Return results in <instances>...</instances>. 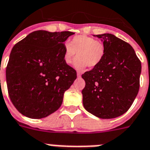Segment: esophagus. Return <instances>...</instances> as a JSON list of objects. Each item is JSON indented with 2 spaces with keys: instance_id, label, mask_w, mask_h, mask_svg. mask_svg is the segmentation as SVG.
Returning a JSON list of instances; mask_svg holds the SVG:
<instances>
[{
  "instance_id": "34e87169",
  "label": "esophagus",
  "mask_w": 150,
  "mask_h": 150,
  "mask_svg": "<svg viewBox=\"0 0 150 150\" xmlns=\"http://www.w3.org/2000/svg\"><path fill=\"white\" fill-rule=\"evenodd\" d=\"M81 72H79V71H77V76H78V78H80L81 77Z\"/></svg>"
}]
</instances>
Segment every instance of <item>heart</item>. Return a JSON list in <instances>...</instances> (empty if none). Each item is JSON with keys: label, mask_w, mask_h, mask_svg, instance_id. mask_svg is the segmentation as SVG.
I'll return each instance as SVG.
<instances>
[{"label": "heart", "mask_w": 150, "mask_h": 150, "mask_svg": "<svg viewBox=\"0 0 150 150\" xmlns=\"http://www.w3.org/2000/svg\"><path fill=\"white\" fill-rule=\"evenodd\" d=\"M104 53L105 47L102 42L91 36L79 35L74 36L70 43L64 45L63 60L67 65H71L78 56L74 66L78 70H84L88 65L90 68L98 65Z\"/></svg>", "instance_id": "obj_1"}]
</instances>
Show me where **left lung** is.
Wrapping results in <instances>:
<instances>
[{"label": "left lung", "mask_w": 150, "mask_h": 150, "mask_svg": "<svg viewBox=\"0 0 150 150\" xmlns=\"http://www.w3.org/2000/svg\"><path fill=\"white\" fill-rule=\"evenodd\" d=\"M105 47L102 61L81 75L85 110L101 119L127 111L139 88L141 62L130 45L110 33L96 35Z\"/></svg>", "instance_id": "1"}]
</instances>
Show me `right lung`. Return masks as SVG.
I'll use <instances>...</instances> for the list:
<instances>
[{
    "mask_svg": "<svg viewBox=\"0 0 150 150\" xmlns=\"http://www.w3.org/2000/svg\"><path fill=\"white\" fill-rule=\"evenodd\" d=\"M74 33L37 30L17 42L6 69L9 97L20 113L40 119L57 110L76 78L63 60L64 43Z\"/></svg>",
    "mask_w": 150,
    "mask_h": 150,
    "instance_id": "right-lung-1",
    "label": "right lung"
}]
</instances>
